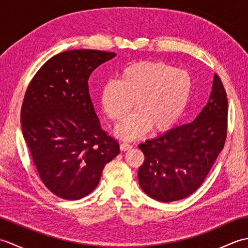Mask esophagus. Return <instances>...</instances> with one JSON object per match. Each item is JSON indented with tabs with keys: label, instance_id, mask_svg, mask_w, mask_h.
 <instances>
[{
	"label": "esophagus",
	"instance_id": "1",
	"mask_svg": "<svg viewBox=\"0 0 248 248\" xmlns=\"http://www.w3.org/2000/svg\"><path fill=\"white\" fill-rule=\"evenodd\" d=\"M131 148H132V145H130L128 143H121L120 144V150L121 151H127V150H130Z\"/></svg>",
	"mask_w": 248,
	"mask_h": 248
}]
</instances>
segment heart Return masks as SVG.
I'll return each mask as SVG.
<instances>
[{"instance_id": "b5f03b06", "label": "heart", "mask_w": 248, "mask_h": 248, "mask_svg": "<svg viewBox=\"0 0 248 248\" xmlns=\"http://www.w3.org/2000/svg\"><path fill=\"white\" fill-rule=\"evenodd\" d=\"M193 93V78L186 70L163 62L140 61L121 69L117 81H108L100 93L108 118L119 123L134 107L136 112L116 128L123 140L140 138L154 128L164 132L186 112Z\"/></svg>"}]
</instances>
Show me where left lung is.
I'll return each mask as SVG.
<instances>
[{
    "label": "left lung",
    "instance_id": "obj_1",
    "mask_svg": "<svg viewBox=\"0 0 248 248\" xmlns=\"http://www.w3.org/2000/svg\"><path fill=\"white\" fill-rule=\"evenodd\" d=\"M227 117V93L214 75L209 101L196 119L139 145L145 155L138 173L141 189L162 202L193 194L224 148Z\"/></svg>",
    "mask_w": 248,
    "mask_h": 248
}]
</instances>
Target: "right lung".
Here are the masks:
<instances>
[{"label":"right lung","mask_w":248,"mask_h":248,"mask_svg":"<svg viewBox=\"0 0 248 248\" xmlns=\"http://www.w3.org/2000/svg\"><path fill=\"white\" fill-rule=\"evenodd\" d=\"M113 52L70 50L46 62L26 89L21 124L41 181L56 196L77 200L97 187L119 144L100 127L88 78Z\"/></svg>","instance_id":"obj_1"}]
</instances>
